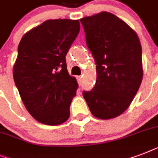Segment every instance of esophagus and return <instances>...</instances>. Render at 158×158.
<instances>
[{
  "label": "esophagus",
  "mask_w": 158,
  "mask_h": 158,
  "mask_svg": "<svg viewBox=\"0 0 158 158\" xmlns=\"http://www.w3.org/2000/svg\"><path fill=\"white\" fill-rule=\"evenodd\" d=\"M76 78H77V80H78V83H79V84L80 85L82 82V76H77Z\"/></svg>",
  "instance_id": "34e87169"
}]
</instances>
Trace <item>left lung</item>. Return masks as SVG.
<instances>
[{"mask_svg": "<svg viewBox=\"0 0 158 158\" xmlns=\"http://www.w3.org/2000/svg\"><path fill=\"white\" fill-rule=\"evenodd\" d=\"M80 22L97 64L95 86L83 92L84 98L95 117H117L130 106L142 82L139 38L125 22L106 11Z\"/></svg>", "mask_w": 158, "mask_h": 158, "instance_id": "1", "label": "left lung"}]
</instances>
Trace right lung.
I'll use <instances>...</instances> for the list:
<instances>
[{
	"label": "right lung",
	"mask_w": 158,
	"mask_h": 158,
	"mask_svg": "<svg viewBox=\"0 0 158 158\" xmlns=\"http://www.w3.org/2000/svg\"><path fill=\"white\" fill-rule=\"evenodd\" d=\"M79 20L49 19L21 38L13 77L29 114L38 122L57 125L69 119L78 83L67 70L65 56L79 34Z\"/></svg>",
	"instance_id": "obj_1"
}]
</instances>
